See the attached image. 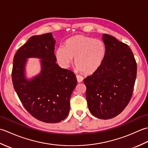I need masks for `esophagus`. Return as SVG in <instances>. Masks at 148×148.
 I'll return each mask as SVG.
<instances>
[{"instance_id":"1","label":"esophagus","mask_w":148,"mask_h":148,"mask_svg":"<svg viewBox=\"0 0 148 148\" xmlns=\"http://www.w3.org/2000/svg\"><path fill=\"white\" fill-rule=\"evenodd\" d=\"M76 79H77V81L78 83H81L83 81V76H80V75H76Z\"/></svg>"}]
</instances>
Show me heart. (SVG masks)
I'll use <instances>...</instances> for the list:
<instances>
[{
    "mask_svg": "<svg viewBox=\"0 0 148 148\" xmlns=\"http://www.w3.org/2000/svg\"><path fill=\"white\" fill-rule=\"evenodd\" d=\"M106 55V46L101 40L83 35L68 39L65 46L56 50V56L60 63L69 66L75 58L77 69L86 74H93L101 66Z\"/></svg>",
    "mask_w": 148,
    "mask_h": 148,
    "instance_id": "b5f03b06",
    "label": "heart"
}]
</instances>
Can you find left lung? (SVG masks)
<instances>
[{
	"instance_id": "1",
	"label": "left lung",
	"mask_w": 148,
	"mask_h": 148,
	"mask_svg": "<svg viewBox=\"0 0 148 148\" xmlns=\"http://www.w3.org/2000/svg\"><path fill=\"white\" fill-rule=\"evenodd\" d=\"M104 60L99 69L84 79L90 112L108 119L118 116L129 103L137 75V63L127 44L103 34Z\"/></svg>"
}]
</instances>
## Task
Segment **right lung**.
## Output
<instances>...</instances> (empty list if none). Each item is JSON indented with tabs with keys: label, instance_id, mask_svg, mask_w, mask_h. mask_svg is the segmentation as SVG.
Here are the masks:
<instances>
[{
	"label": "right lung",
	"instance_id": "obj_1",
	"mask_svg": "<svg viewBox=\"0 0 148 148\" xmlns=\"http://www.w3.org/2000/svg\"><path fill=\"white\" fill-rule=\"evenodd\" d=\"M55 40L51 33L34 36L16 53L12 69L14 88L23 107L33 117L48 123L67 117L70 98L77 81L74 72L56 64ZM41 58L42 71L32 80L24 78L26 58Z\"/></svg>",
	"mask_w": 148,
	"mask_h": 148
}]
</instances>
